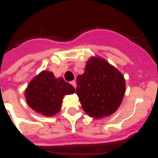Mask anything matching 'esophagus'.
Wrapping results in <instances>:
<instances>
[{
  "label": "esophagus",
  "instance_id": "obj_1",
  "mask_svg": "<svg viewBox=\"0 0 158 158\" xmlns=\"http://www.w3.org/2000/svg\"><path fill=\"white\" fill-rule=\"evenodd\" d=\"M70 84H71V85H72L73 86V87L75 88V89H76V87H77V84H76V81H71V82H70Z\"/></svg>",
  "mask_w": 158,
  "mask_h": 158
}]
</instances>
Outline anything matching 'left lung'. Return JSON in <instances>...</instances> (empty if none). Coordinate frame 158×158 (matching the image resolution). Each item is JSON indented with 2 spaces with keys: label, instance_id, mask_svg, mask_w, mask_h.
Listing matches in <instances>:
<instances>
[{
  "label": "left lung",
  "instance_id": "left-lung-1",
  "mask_svg": "<svg viewBox=\"0 0 158 158\" xmlns=\"http://www.w3.org/2000/svg\"><path fill=\"white\" fill-rule=\"evenodd\" d=\"M76 93L89 116L100 118L115 112L125 93L123 76L104 58L92 57L77 77Z\"/></svg>",
  "mask_w": 158,
  "mask_h": 158
}]
</instances>
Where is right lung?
Instances as JSON below:
<instances>
[{"label": "right lung", "instance_id": "1", "mask_svg": "<svg viewBox=\"0 0 158 158\" xmlns=\"http://www.w3.org/2000/svg\"><path fill=\"white\" fill-rule=\"evenodd\" d=\"M74 92V88L63 78H56L52 72L44 70L31 81L25 90V97L36 112L53 116L61 109L63 96Z\"/></svg>", "mask_w": 158, "mask_h": 158}]
</instances>
